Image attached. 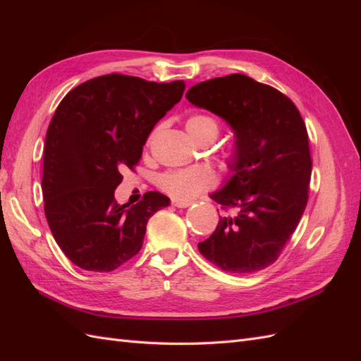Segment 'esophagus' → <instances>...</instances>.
<instances>
[{
	"label": "esophagus",
	"instance_id": "1",
	"mask_svg": "<svg viewBox=\"0 0 361 361\" xmlns=\"http://www.w3.org/2000/svg\"><path fill=\"white\" fill-rule=\"evenodd\" d=\"M171 203L176 207H188L191 204V202H182V200H173Z\"/></svg>",
	"mask_w": 361,
	"mask_h": 361
}]
</instances>
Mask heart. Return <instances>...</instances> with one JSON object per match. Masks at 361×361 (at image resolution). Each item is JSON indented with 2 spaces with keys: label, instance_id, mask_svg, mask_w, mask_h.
I'll use <instances>...</instances> for the list:
<instances>
[{
  "label": "heart",
  "instance_id": "obj_1",
  "mask_svg": "<svg viewBox=\"0 0 361 361\" xmlns=\"http://www.w3.org/2000/svg\"><path fill=\"white\" fill-rule=\"evenodd\" d=\"M187 133L195 141L202 137H211L212 140L218 135V122L207 114H194L187 123ZM159 188L178 200H190L203 190L214 185V174L204 167H191L183 170H170L164 173L158 179Z\"/></svg>",
  "mask_w": 361,
  "mask_h": 361
}]
</instances>
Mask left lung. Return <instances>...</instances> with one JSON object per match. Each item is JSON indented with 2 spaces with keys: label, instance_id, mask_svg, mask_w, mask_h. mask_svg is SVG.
I'll return each mask as SVG.
<instances>
[{
  "label": "left lung",
  "instance_id": "8db88e82",
  "mask_svg": "<svg viewBox=\"0 0 361 361\" xmlns=\"http://www.w3.org/2000/svg\"><path fill=\"white\" fill-rule=\"evenodd\" d=\"M187 99L221 117L235 146L232 176L211 199L232 209L199 251L227 272H256L274 264L309 200L312 158L307 129L288 96L247 75L192 85Z\"/></svg>",
  "mask_w": 361,
  "mask_h": 361
}]
</instances>
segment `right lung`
Listing matches in <instances>:
<instances>
[{
	"instance_id": "1",
	"label": "right lung",
	"mask_w": 361,
	"mask_h": 361,
	"mask_svg": "<svg viewBox=\"0 0 361 361\" xmlns=\"http://www.w3.org/2000/svg\"><path fill=\"white\" fill-rule=\"evenodd\" d=\"M183 90V81L111 73L75 87L57 106L43 147L42 192L52 236L76 267L114 271L140 251L149 218L170 204L150 191L126 207L114 190Z\"/></svg>"
}]
</instances>
